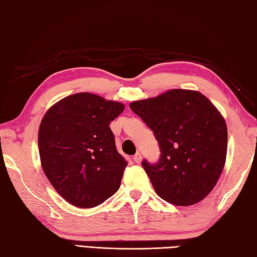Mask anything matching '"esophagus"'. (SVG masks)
<instances>
[{"instance_id":"34e87169","label":"esophagus","mask_w":257,"mask_h":257,"mask_svg":"<svg viewBox=\"0 0 257 257\" xmlns=\"http://www.w3.org/2000/svg\"><path fill=\"white\" fill-rule=\"evenodd\" d=\"M133 160L135 163H141V161H142V155H141V153H136L134 156H133Z\"/></svg>"}]
</instances>
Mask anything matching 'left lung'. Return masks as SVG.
Returning <instances> with one entry per match:
<instances>
[{
	"label": "left lung",
	"instance_id": "obj_1",
	"mask_svg": "<svg viewBox=\"0 0 257 257\" xmlns=\"http://www.w3.org/2000/svg\"><path fill=\"white\" fill-rule=\"evenodd\" d=\"M130 107L160 145L158 163L142 162L156 194L177 206L204 200L226 160L227 127L222 114L202 93L180 88L132 102Z\"/></svg>",
	"mask_w": 257,
	"mask_h": 257
}]
</instances>
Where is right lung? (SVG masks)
I'll return each instance as SVG.
<instances>
[{"label":"right lung","mask_w":257,"mask_h":257,"mask_svg":"<svg viewBox=\"0 0 257 257\" xmlns=\"http://www.w3.org/2000/svg\"><path fill=\"white\" fill-rule=\"evenodd\" d=\"M123 109L119 102L76 93L55 103L42 118V169L72 205L97 206L119 188L127 162L116 150L109 123Z\"/></svg>","instance_id":"obj_1"}]
</instances>
